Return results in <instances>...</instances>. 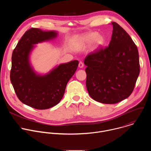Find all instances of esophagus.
<instances>
[{"label": "esophagus", "instance_id": "obj_1", "mask_svg": "<svg viewBox=\"0 0 151 151\" xmlns=\"http://www.w3.org/2000/svg\"><path fill=\"white\" fill-rule=\"evenodd\" d=\"M83 67V63L82 61H80L79 63V68H82Z\"/></svg>", "mask_w": 151, "mask_h": 151}]
</instances>
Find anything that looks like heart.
Wrapping results in <instances>:
<instances>
[{
  "label": "heart",
  "mask_w": 151,
  "mask_h": 151,
  "mask_svg": "<svg viewBox=\"0 0 151 151\" xmlns=\"http://www.w3.org/2000/svg\"><path fill=\"white\" fill-rule=\"evenodd\" d=\"M94 42L95 48H98L102 47L105 42L104 38L103 36L98 35L97 32H89L85 34L79 39V43L81 45H89Z\"/></svg>",
  "instance_id": "obj_1"
}]
</instances>
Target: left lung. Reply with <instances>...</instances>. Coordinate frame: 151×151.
Here are the masks:
<instances>
[{
	"mask_svg": "<svg viewBox=\"0 0 151 151\" xmlns=\"http://www.w3.org/2000/svg\"><path fill=\"white\" fill-rule=\"evenodd\" d=\"M109 46L88 54L84 60L86 86L94 100L117 103L130 96L140 73L137 48L118 24L112 23Z\"/></svg>",
	"mask_w": 151,
	"mask_h": 151,
	"instance_id": "obj_1",
	"label": "left lung"
}]
</instances>
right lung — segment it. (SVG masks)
Listing matches in <instances>:
<instances>
[{"mask_svg":"<svg viewBox=\"0 0 151 151\" xmlns=\"http://www.w3.org/2000/svg\"><path fill=\"white\" fill-rule=\"evenodd\" d=\"M57 35L56 31L32 28L23 35L12 52L11 82L19 100L35 109H47L57 105L78 66L79 61L73 60L59 64L45 75L34 70L30 56L35 45L53 40Z\"/></svg>","mask_w":151,"mask_h":151,"instance_id":"1","label":"right lung"}]
</instances>
